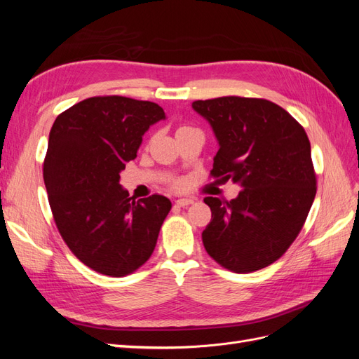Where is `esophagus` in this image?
I'll return each instance as SVG.
<instances>
[{"label": "esophagus", "mask_w": 359, "mask_h": 359, "mask_svg": "<svg viewBox=\"0 0 359 359\" xmlns=\"http://www.w3.org/2000/svg\"><path fill=\"white\" fill-rule=\"evenodd\" d=\"M193 202H194L193 199H177V201H175V203H177L178 206H182V208H186V206L191 205Z\"/></svg>", "instance_id": "1"}]
</instances>
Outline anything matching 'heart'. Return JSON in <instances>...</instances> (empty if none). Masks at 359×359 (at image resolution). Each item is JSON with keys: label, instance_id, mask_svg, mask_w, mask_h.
<instances>
[{"label": "heart", "instance_id": "heart-1", "mask_svg": "<svg viewBox=\"0 0 359 359\" xmlns=\"http://www.w3.org/2000/svg\"><path fill=\"white\" fill-rule=\"evenodd\" d=\"M190 130H194V128H191V127H189V126H181V127H178V130H177V136L181 135V133H187V132H190ZM182 186H184V182H181V181H175V182H173V187H175V189H181Z\"/></svg>", "mask_w": 359, "mask_h": 359}]
</instances>
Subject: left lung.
<instances>
[{"label": "left lung", "instance_id": "1", "mask_svg": "<svg viewBox=\"0 0 359 359\" xmlns=\"http://www.w3.org/2000/svg\"><path fill=\"white\" fill-rule=\"evenodd\" d=\"M219 140L211 175L240 184L232 201L208 196L211 222L203 247L233 273H253L286 253L316 196L306 130L265 99L227 95L193 102Z\"/></svg>", "mask_w": 359, "mask_h": 359}]
</instances>
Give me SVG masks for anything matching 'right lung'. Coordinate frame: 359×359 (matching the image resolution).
<instances>
[{
  "label": "right lung",
  "instance_id": "add662e5",
  "mask_svg": "<svg viewBox=\"0 0 359 359\" xmlns=\"http://www.w3.org/2000/svg\"><path fill=\"white\" fill-rule=\"evenodd\" d=\"M157 103L90 97L53 123L43 178L64 243L97 273L124 277L153 255L172 203L161 194L135 201L119 184L149 126L165 119Z\"/></svg>",
  "mask_w": 359,
  "mask_h": 359
}]
</instances>
